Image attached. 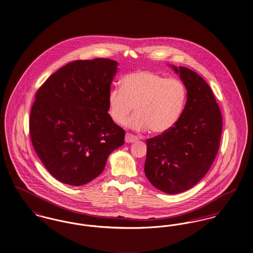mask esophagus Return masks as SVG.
Returning a JSON list of instances; mask_svg holds the SVG:
<instances>
[{
	"label": "esophagus",
	"mask_w": 253,
	"mask_h": 253,
	"mask_svg": "<svg viewBox=\"0 0 253 253\" xmlns=\"http://www.w3.org/2000/svg\"><path fill=\"white\" fill-rule=\"evenodd\" d=\"M125 141H126V143H135V142L138 141V138H137L136 136H133L132 134L126 133V139H125Z\"/></svg>",
	"instance_id": "obj_1"
}]
</instances>
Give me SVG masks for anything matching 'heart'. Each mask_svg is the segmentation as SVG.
Wrapping results in <instances>:
<instances>
[{
    "mask_svg": "<svg viewBox=\"0 0 253 253\" xmlns=\"http://www.w3.org/2000/svg\"><path fill=\"white\" fill-rule=\"evenodd\" d=\"M186 95V87L179 79L140 71L124 77L121 88L110 89L109 114L112 121L121 125L134 109L136 113L126 122L129 128L141 131L150 127L153 133L162 134L179 119Z\"/></svg>",
    "mask_w": 253,
    "mask_h": 253,
    "instance_id": "heart-1",
    "label": "heart"
}]
</instances>
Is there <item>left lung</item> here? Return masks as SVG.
Wrapping results in <instances>:
<instances>
[{
	"label": "left lung",
	"instance_id": "1",
	"mask_svg": "<svg viewBox=\"0 0 253 253\" xmlns=\"http://www.w3.org/2000/svg\"><path fill=\"white\" fill-rule=\"evenodd\" d=\"M170 66L186 87V104L171 129L146 140L144 173L153 186L174 195L195 186L209 171L219 148L222 115L202 77Z\"/></svg>",
	"mask_w": 253,
	"mask_h": 253
}]
</instances>
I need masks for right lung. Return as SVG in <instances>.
<instances>
[{
    "label": "right lung",
    "mask_w": 253,
    "mask_h": 253,
    "mask_svg": "<svg viewBox=\"0 0 253 253\" xmlns=\"http://www.w3.org/2000/svg\"><path fill=\"white\" fill-rule=\"evenodd\" d=\"M118 62L77 60L38 89L29 121L35 151L62 183L80 186L98 176L110 153L125 142V130L111 120L110 85Z\"/></svg>",
    "instance_id": "1"
}]
</instances>
